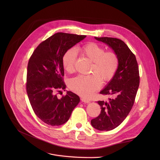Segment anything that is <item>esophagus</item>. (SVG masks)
<instances>
[{
  "label": "esophagus",
  "instance_id": "1",
  "mask_svg": "<svg viewBox=\"0 0 160 160\" xmlns=\"http://www.w3.org/2000/svg\"><path fill=\"white\" fill-rule=\"evenodd\" d=\"M81 100H82V102H84V103H89V102H90L89 100L88 99L86 98H81Z\"/></svg>",
  "mask_w": 160,
  "mask_h": 160
}]
</instances>
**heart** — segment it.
Returning <instances> with one entry per match:
<instances>
[{"instance_id":"heart-1","label":"heart","mask_w":160,"mask_h":160,"mask_svg":"<svg viewBox=\"0 0 160 160\" xmlns=\"http://www.w3.org/2000/svg\"><path fill=\"white\" fill-rule=\"evenodd\" d=\"M80 52L93 63L90 72L87 76L79 75L71 79L69 88L79 95L89 98L95 91L98 89L103 82L111 81L115 77L119 66V58L115 51L106 49L94 42H89L80 48ZM77 52L74 48L67 49L62 57L64 69L69 73L75 71Z\"/></svg>"}]
</instances>
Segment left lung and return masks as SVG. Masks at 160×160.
<instances>
[{
    "label": "left lung",
    "instance_id": "left-lung-1",
    "mask_svg": "<svg viewBox=\"0 0 160 160\" xmlns=\"http://www.w3.org/2000/svg\"><path fill=\"white\" fill-rule=\"evenodd\" d=\"M95 38L112 47L119 58V66L115 77L100 92L103 95H110L112 98H109L107 102L98 100L101 112L91 121L95 129L109 131L119 126L132 110L139 86V67L136 56L121 39Z\"/></svg>",
    "mask_w": 160,
    "mask_h": 160
}]
</instances>
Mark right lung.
I'll return each instance as SVG.
<instances>
[{
	"mask_svg": "<svg viewBox=\"0 0 160 160\" xmlns=\"http://www.w3.org/2000/svg\"><path fill=\"white\" fill-rule=\"evenodd\" d=\"M86 36L58 32L42 41L30 56L26 88L30 103L38 117L51 126L69 120L80 97L71 91L58 98L56 93L65 90L62 57L67 49Z\"/></svg>",
	"mask_w": 160,
	"mask_h": 160,
	"instance_id": "right-lung-1",
	"label": "right lung"
}]
</instances>
